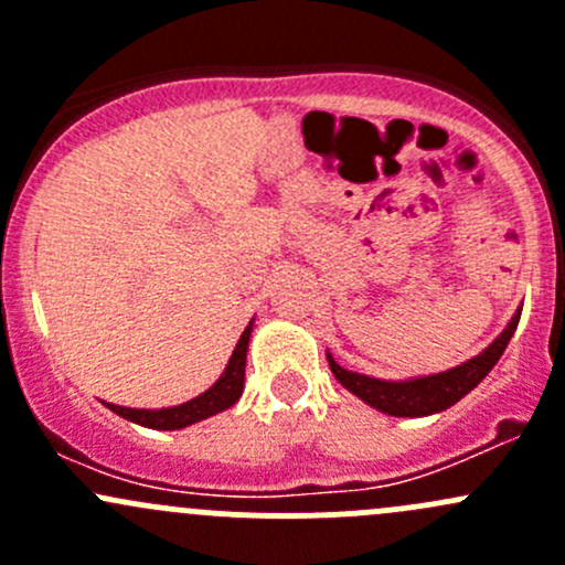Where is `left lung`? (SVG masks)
Instances as JSON below:
<instances>
[{
  "mask_svg": "<svg viewBox=\"0 0 565 565\" xmlns=\"http://www.w3.org/2000/svg\"><path fill=\"white\" fill-rule=\"evenodd\" d=\"M520 315L522 311H516V315L511 317V322L505 324L503 333H500L481 355L470 358L467 363H461L457 369H448V372L402 380V383H388V380L347 372V369L339 366V363L333 361V355L328 352L330 372L335 374V380H339L347 391L355 393L358 398L372 404L380 413L396 415V418H420V415L443 413V409H448L451 404H457L461 396H467V393L476 388V385L492 372V366L500 361L505 347H509L516 324H520Z\"/></svg>",
  "mask_w": 565,
  "mask_h": 565,
  "instance_id": "left-lung-1",
  "label": "left lung"
}]
</instances>
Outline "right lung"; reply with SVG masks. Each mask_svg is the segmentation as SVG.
Instances as JSON below:
<instances>
[{
  "mask_svg": "<svg viewBox=\"0 0 565 565\" xmlns=\"http://www.w3.org/2000/svg\"><path fill=\"white\" fill-rule=\"evenodd\" d=\"M250 324L243 330L241 341H237L235 352H232L230 363H226L224 374L215 380L213 388H207L202 396L191 398L185 404H177V407H163V409H134V407H119V404H106L111 413L122 415V418L134 420V424L147 426V429H185V426L196 424V420L210 418V415L221 413V409H230L232 404L241 398L243 383H246V352H248V339H250Z\"/></svg>",
  "mask_w": 565,
  "mask_h": 565,
  "instance_id": "add662e5",
  "label": "right lung"
}]
</instances>
